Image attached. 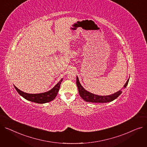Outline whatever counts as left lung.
Returning <instances> with one entry per match:
<instances>
[{"label": "left lung", "instance_id": "obj_1", "mask_svg": "<svg viewBox=\"0 0 147 147\" xmlns=\"http://www.w3.org/2000/svg\"><path fill=\"white\" fill-rule=\"evenodd\" d=\"M129 80V79L127 80V82H126L125 84L122 89L126 88V87L127 86L128 84ZM76 84H77V86L78 87L79 93L80 94V96L83 100H84V101L86 102H95V103L109 102L114 101V99H116L122 93V91L121 89L113 94H111L110 95H106V96H101V95H98L94 94H92L91 92H89L88 90H86L82 86V84L79 82L78 76H77V79H76Z\"/></svg>", "mask_w": 147, "mask_h": 147}]
</instances>
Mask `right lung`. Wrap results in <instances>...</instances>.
Masks as SVG:
<instances>
[{
    "label": "right lung",
    "instance_id": "add662e5",
    "mask_svg": "<svg viewBox=\"0 0 147 147\" xmlns=\"http://www.w3.org/2000/svg\"><path fill=\"white\" fill-rule=\"evenodd\" d=\"M63 80V79H61V80L56 84V85L50 90L40 94H27L26 93V92L20 90L15 85L13 86L15 89L18 92V93L21 96L28 100V101L38 104H45L49 102L55 98L59 90L60 84Z\"/></svg>",
    "mask_w": 147,
    "mask_h": 147
}]
</instances>
